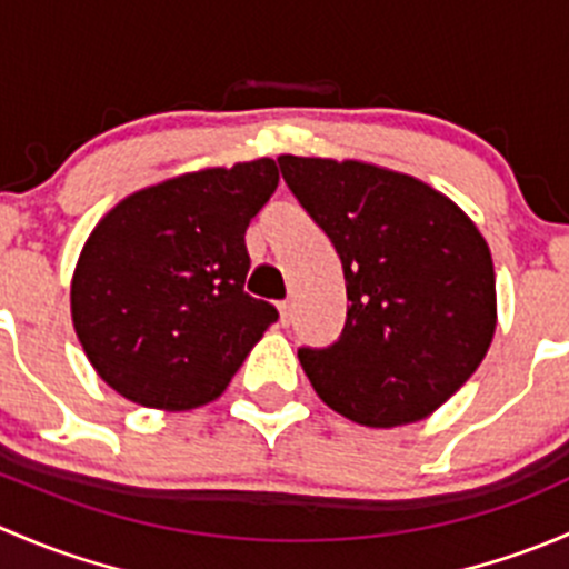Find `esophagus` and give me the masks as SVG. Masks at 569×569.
I'll return each mask as SVG.
<instances>
[{
    "label": "esophagus",
    "instance_id": "esophagus-1",
    "mask_svg": "<svg viewBox=\"0 0 569 569\" xmlns=\"http://www.w3.org/2000/svg\"><path fill=\"white\" fill-rule=\"evenodd\" d=\"M291 317H295V306H291V300H283L280 302V325H291Z\"/></svg>",
    "mask_w": 569,
    "mask_h": 569
}]
</instances>
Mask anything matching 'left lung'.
<instances>
[{"instance_id":"8db88e82","label":"left lung","mask_w":569,"mask_h":569,"mask_svg":"<svg viewBox=\"0 0 569 569\" xmlns=\"http://www.w3.org/2000/svg\"><path fill=\"white\" fill-rule=\"evenodd\" d=\"M347 280V321L300 363L327 407L366 427L438 410L496 332V272L473 222L410 176L363 162L278 157Z\"/></svg>"}]
</instances>
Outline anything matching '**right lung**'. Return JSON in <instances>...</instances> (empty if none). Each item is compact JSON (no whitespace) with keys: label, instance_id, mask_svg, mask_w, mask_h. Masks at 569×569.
I'll return each instance as SVG.
<instances>
[{"label":"right lung","instance_id":"add662e5","mask_svg":"<svg viewBox=\"0 0 569 569\" xmlns=\"http://www.w3.org/2000/svg\"><path fill=\"white\" fill-rule=\"evenodd\" d=\"M278 189L272 159L170 178L96 226L71 283L79 343L126 399L192 410L217 399L278 308L244 291V231Z\"/></svg>","mask_w":569,"mask_h":569}]
</instances>
